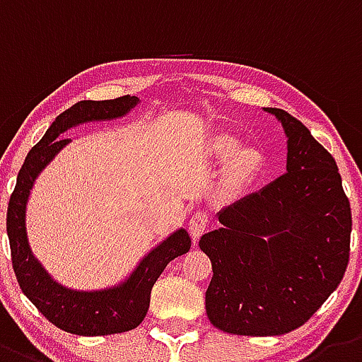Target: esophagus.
Masks as SVG:
<instances>
[{
  "label": "esophagus",
  "instance_id": "obj_1",
  "mask_svg": "<svg viewBox=\"0 0 362 362\" xmlns=\"http://www.w3.org/2000/svg\"><path fill=\"white\" fill-rule=\"evenodd\" d=\"M207 226H209V214L204 211H197L193 218L189 220V234L193 238V242H198V238L205 233Z\"/></svg>",
  "mask_w": 362,
  "mask_h": 362
}]
</instances>
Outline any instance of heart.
<instances>
[{"label": "heart", "mask_w": 362, "mask_h": 362, "mask_svg": "<svg viewBox=\"0 0 362 362\" xmlns=\"http://www.w3.org/2000/svg\"><path fill=\"white\" fill-rule=\"evenodd\" d=\"M214 155L221 160L233 158L229 165L230 184L236 187L247 185L258 177L263 168V157L256 149H240V142L233 136H218L214 142Z\"/></svg>", "instance_id": "obj_1"}]
</instances>
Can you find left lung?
I'll return each mask as SVG.
<instances>
[{
	"label": "left lung",
	"mask_w": 362,
	"mask_h": 362,
	"mask_svg": "<svg viewBox=\"0 0 362 362\" xmlns=\"http://www.w3.org/2000/svg\"><path fill=\"white\" fill-rule=\"evenodd\" d=\"M286 173L218 214L200 238L213 265L205 310L236 335H281L305 325L339 286L350 259L351 211L334 157L285 110Z\"/></svg>",
	"instance_id": "obj_1"
}]
</instances>
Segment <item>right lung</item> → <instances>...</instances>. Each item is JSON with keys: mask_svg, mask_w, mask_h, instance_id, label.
Returning a JSON list of instances; mask_svg holds the SVG:
<instances>
[{"mask_svg": "<svg viewBox=\"0 0 362 362\" xmlns=\"http://www.w3.org/2000/svg\"><path fill=\"white\" fill-rule=\"evenodd\" d=\"M139 103L136 97L122 95L110 100H81L55 117L45 136L28 151L19 169L14 193L6 211V233L11 242L12 267L23 294L57 328L76 335H110L136 328L149 308L151 288L171 259L191 249V238L178 229L151 250L122 285L97 292L64 288L48 276L34 258L28 245L25 213L35 177L70 142L59 136L71 126L90 120L122 117Z\"/></svg>", "mask_w": 362, "mask_h": 362, "instance_id": "right-lung-1", "label": "right lung"}]
</instances>
